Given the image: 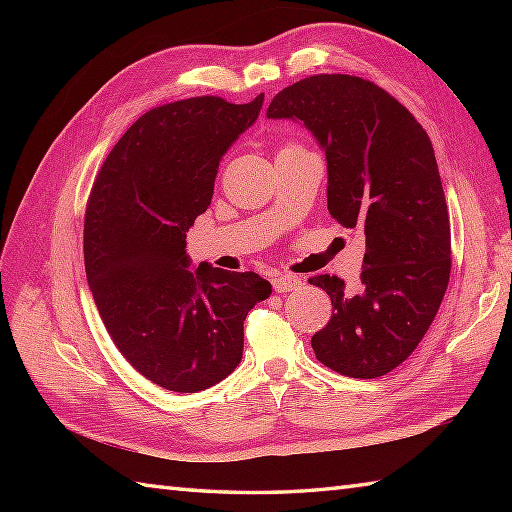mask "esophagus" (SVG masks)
I'll use <instances>...</instances> for the list:
<instances>
[{"label":"esophagus","mask_w":512,"mask_h":512,"mask_svg":"<svg viewBox=\"0 0 512 512\" xmlns=\"http://www.w3.org/2000/svg\"><path fill=\"white\" fill-rule=\"evenodd\" d=\"M273 288L275 292H295L301 288V279L297 275H275Z\"/></svg>","instance_id":"esophagus-1"}]
</instances>
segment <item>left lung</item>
Masks as SVG:
<instances>
[{
  "mask_svg": "<svg viewBox=\"0 0 512 512\" xmlns=\"http://www.w3.org/2000/svg\"><path fill=\"white\" fill-rule=\"evenodd\" d=\"M266 116L299 121L317 138L328 211L365 235L361 284L310 279L334 308L312 350L343 376H385L416 350L449 286L451 226L431 140L394 96L350 74L308 76L281 90Z\"/></svg>",
  "mask_w": 512,
  "mask_h": 512,
  "instance_id": "obj_1",
  "label": "left lung"
}]
</instances>
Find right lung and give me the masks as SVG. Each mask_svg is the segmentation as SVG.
<instances>
[{"mask_svg":"<svg viewBox=\"0 0 512 512\" xmlns=\"http://www.w3.org/2000/svg\"><path fill=\"white\" fill-rule=\"evenodd\" d=\"M246 105L195 96L154 107L105 158L83 226L96 308L136 372L178 394L220 383L242 361L244 321L273 286L187 255V233L209 209L217 167L257 121Z\"/></svg>","mask_w":512,"mask_h":512,"instance_id":"obj_1","label":"right lung"}]
</instances>
